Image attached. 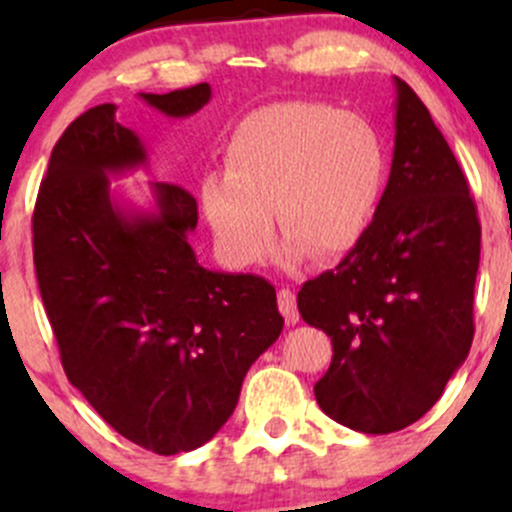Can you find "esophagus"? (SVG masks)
Wrapping results in <instances>:
<instances>
[{
	"instance_id": "1",
	"label": "esophagus",
	"mask_w": 512,
	"mask_h": 512,
	"mask_svg": "<svg viewBox=\"0 0 512 512\" xmlns=\"http://www.w3.org/2000/svg\"><path fill=\"white\" fill-rule=\"evenodd\" d=\"M279 310L281 315H284L286 325H296L298 320H301V315H298V305H296V293L291 289H279Z\"/></svg>"
}]
</instances>
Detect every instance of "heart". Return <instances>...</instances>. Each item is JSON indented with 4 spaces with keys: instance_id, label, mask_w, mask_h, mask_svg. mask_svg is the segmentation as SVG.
Wrapping results in <instances>:
<instances>
[{
    "instance_id": "1",
    "label": "heart",
    "mask_w": 512,
    "mask_h": 512,
    "mask_svg": "<svg viewBox=\"0 0 512 512\" xmlns=\"http://www.w3.org/2000/svg\"><path fill=\"white\" fill-rule=\"evenodd\" d=\"M385 182L378 134L320 103L255 110L223 149V175L202 182V204L228 262L250 267L274 245V217L289 262L339 257L366 236Z\"/></svg>"
}]
</instances>
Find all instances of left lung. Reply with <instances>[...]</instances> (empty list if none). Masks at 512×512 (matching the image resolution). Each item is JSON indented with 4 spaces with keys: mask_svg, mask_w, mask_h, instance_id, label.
I'll return each mask as SVG.
<instances>
[{
    "mask_svg": "<svg viewBox=\"0 0 512 512\" xmlns=\"http://www.w3.org/2000/svg\"><path fill=\"white\" fill-rule=\"evenodd\" d=\"M395 84V156L366 236L298 291L303 320L332 339L317 404L373 436L419 421L467 358L481 252L460 163L421 98Z\"/></svg>",
    "mask_w": 512,
    "mask_h": 512,
    "instance_id": "obj_1",
    "label": "left lung"
}]
</instances>
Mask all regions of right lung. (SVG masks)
I'll list each match as a JSON object with an SVG mask.
<instances>
[{"mask_svg": "<svg viewBox=\"0 0 512 512\" xmlns=\"http://www.w3.org/2000/svg\"><path fill=\"white\" fill-rule=\"evenodd\" d=\"M142 98L187 117L211 88ZM115 110H86L52 149L33 211L35 276L69 383L120 436L178 455L226 424L284 317L267 279L197 262L187 243L197 199L180 185L156 182L151 214H125L110 199L108 173L146 163Z\"/></svg>", "mask_w": 512, "mask_h": 512, "instance_id": "right-lung-1", "label": "right lung"}]
</instances>
